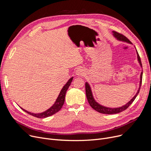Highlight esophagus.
Here are the masks:
<instances>
[{"instance_id":"obj_1","label":"esophagus","mask_w":151,"mask_h":151,"mask_svg":"<svg viewBox=\"0 0 151 151\" xmlns=\"http://www.w3.org/2000/svg\"><path fill=\"white\" fill-rule=\"evenodd\" d=\"M84 73H85V71H84V69L83 68H78L77 70H76V75L78 76H83Z\"/></svg>"}]
</instances>
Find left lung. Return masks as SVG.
<instances>
[{"label": "left lung", "mask_w": 151, "mask_h": 151, "mask_svg": "<svg viewBox=\"0 0 151 151\" xmlns=\"http://www.w3.org/2000/svg\"><path fill=\"white\" fill-rule=\"evenodd\" d=\"M112 32H113V36L117 40L132 44L130 41H129V40L127 38H126L124 35H122L119 33H118V32H115V31H113ZM135 48H136V47H135ZM136 51H137V59H138V63H139L141 67H142L141 59H140L139 55L138 53V51H137V49H136ZM142 72H141V75H140V81H139V88H138V90L137 91V92L135 94V96H134V97L129 102L127 103L125 105H123L121 107H118V108H109V107L105 106L104 105H101L100 104H99V103L97 101H96V100L94 99V97H93V94H92V90H91V88L88 82H86V84H85L86 93L87 99H88V101L89 102V105H91V106L93 109L97 111V112L102 113V114H116V113H121V112L125 110L132 104L133 101L134 100V99H136L137 96H138V94L139 92L140 88H141V83H142Z\"/></svg>", "instance_id": "obj_1"}]
</instances>
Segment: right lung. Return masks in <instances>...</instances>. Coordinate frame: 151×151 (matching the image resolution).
I'll return each instance as SVG.
<instances>
[{"instance_id": "add662e5", "label": "right lung", "mask_w": 151, "mask_h": 151, "mask_svg": "<svg viewBox=\"0 0 151 151\" xmlns=\"http://www.w3.org/2000/svg\"><path fill=\"white\" fill-rule=\"evenodd\" d=\"M73 77H71L70 79H69L68 81L67 82V83L64 86H63L62 90L60 91V92L59 93L58 97L57 98L56 100H55L54 105L52 106H51L49 109H47L46 111H44L43 113H33L27 111H26V109H23L21 107L20 108L24 111H25L26 113H28L29 114L32 115V116H33L36 117H38V118H45V117L51 116L55 114L62 108L63 104H64L65 97V94H66L67 91L68 89L69 86H70L71 83L73 80Z\"/></svg>"}]
</instances>
